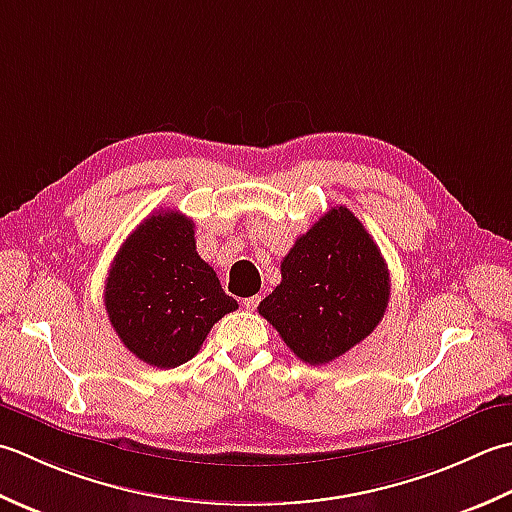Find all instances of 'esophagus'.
I'll return each mask as SVG.
<instances>
[{"instance_id":"1","label":"esophagus","mask_w":512,"mask_h":512,"mask_svg":"<svg viewBox=\"0 0 512 512\" xmlns=\"http://www.w3.org/2000/svg\"><path fill=\"white\" fill-rule=\"evenodd\" d=\"M243 305H245V309H249V311H254L258 305H260V296H252V298H245L243 300Z\"/></svg>"}]
</instances>
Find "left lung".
Returning <instances> with one entry per match:
<instances>
[{"instance_id": "left-lung-1", "label": "left lung", "mask_w": 512, "mask_h": 512, "mask_svg": "<svg viewBox=\"0 0 512 512\" xmlns=\"http://www.w3.org/2000/svg\"><path fill=\"white\" fill-rule=\"evenodd\" d=\"M280 274L258 314L309 364H327L356 347L389 305L391 280L380 247L344 205L296 238Z\"/></svg>"}]
</instances>
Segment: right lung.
Returning a JSON list of instances; mask_svg holds the SVG:
<instances>
[{"instance_id": "1", "label": "right lung", "mask_w": 512, "mask_h": 512, "mask_svg": "<svg viewBox=\"0 0 512 512\" xmlns=\"http://www.w3.org/2000/svg\"><path fill=\"white\" fill-rule=\"evenodd\" d=\"M103 300L125 347L159 369L192 360L214 322L238 309L198 256L194 221L176 210L150 214L125 238Z\"/></svg>"}]
</instances>
